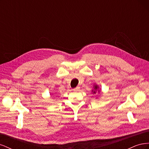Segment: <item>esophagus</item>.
Here are the masks:
<instances>
[{
	"instance_id": "34e87169",
	"label": "esophagus",
	"mask_w": 149,
	"mask_h": 149,
	"mask_svg": "<svg viewBox=\"0 0 149 149\" xmlns=\"http://www.w3.org/2000/svg\"><path fill=\"white\" fill-rule=\"evenodd\" d=\"M79 89H80V88H79V86L76 87V88H74L73 89V90H74V91H79Z\"/></svg>"
}]
</instances>
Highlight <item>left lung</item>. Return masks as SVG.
Masks as SVG:
<instances>
[{"instance_id":"8db88e82","label":"left lung","mask_w":149,"mask_h":149,"mask_svg":"<svg viewBox=\"0 0 149 149\" xmlns=\"http://www.w3.org/2000/svg\"><path fill=\"white\" fill-rule=\"evenodd\" d=\"M97 88H98V87H97V86H94V89H95L96 90L97 89ZM93 93L95 94V93H96V91H93Z\"/></svg>"}]
</instances>
